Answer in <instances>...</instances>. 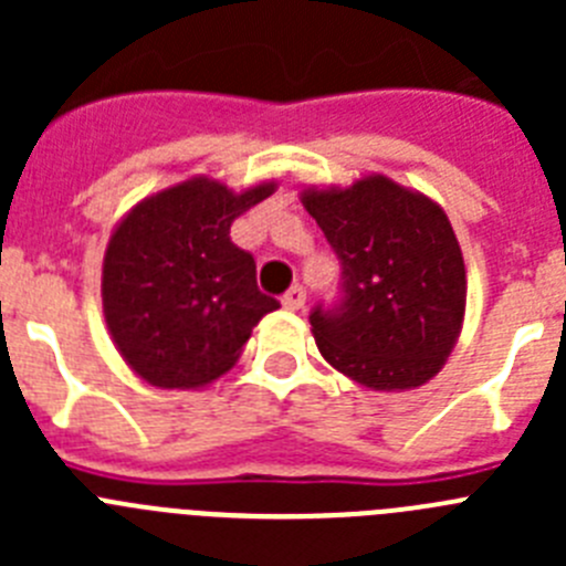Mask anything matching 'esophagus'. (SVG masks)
Here are the masks:
<instances>
[{
  "mask_svg": "<svg viewBox=\"0 0 566 566\" xmlns=\"http://www.w3.org/2000/svg\"><path fill=\"white\" fill-rule=\"evenodd\" d=\"M283 306L289 308V312H300V308L306 306V292H303V286H292L286 294H283Z\"/></svg>",
  "mask_w": 566,
  "mask_h": 566,
  "instance_id": "obj_1",
  "label": "esophagus"
}]
</instances>
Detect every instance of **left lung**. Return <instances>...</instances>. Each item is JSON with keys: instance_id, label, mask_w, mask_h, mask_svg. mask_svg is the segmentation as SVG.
<instances>
[{"instance_id": "1", "label": "left lung", "mask_w": 566, "mask_h": 566, "mask_svg": "<svg viewBox=\"0 0 566 566\" xmlns=\"http://www.w3.org/2000/svg\"><path fill=\"white\" fill-rule=\"evenodd\" d=\"M300 201L343 266V300L308 317L323 359L368 391H411L437 377L468 303L444 209L379 172L352 187H306Z\"/></svg>"}]
</instances>
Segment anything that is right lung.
I'll list each match as a JSON object with an SVG mask.
<instances>
[{
	"label": "right lung",
	"mask_w": 566,
	"mask_h": 566,
	"mask_svg": "<svg viewBox=\"0 0 566 566\" xmlns=\"http://www.w3.org/2000/svg\"><path fill=\"white\" fill-rule=\"evenodd\" d=\"M277 181L229 189L209 175L147 195L113 229L102 266L107 332L155 388H207L238 363L263 314L254 258L229 238L234 218Z\"/></svg>",
	"instance_id": "right-lung-1"
}]
</instances>
